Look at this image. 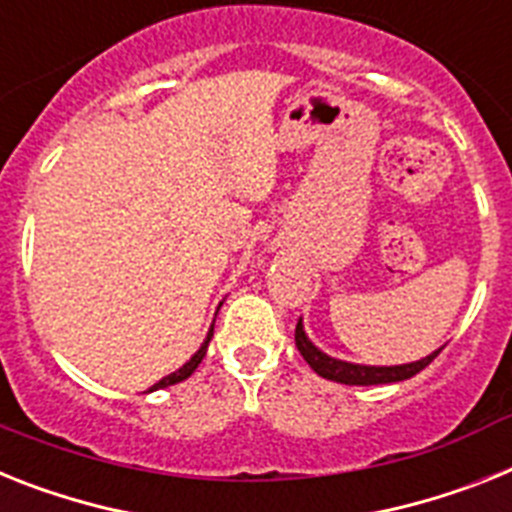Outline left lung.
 <instances>
[{
  "label": "left lung",
  "instance_id": "1",
  "mask_svg": "<svg viewBox=\"0 0 512 512\" xmlns=\"http://www.w3.org/2000/svg\"><path fill=\"white\" fill-rule=\"evenodd\" d=\"M294 341L299 354L304 356V362L315 369L317 375L325 377V380L343 382V385H388V382L409 380V377H414L416 372H422V369L427 367L437 354H440V349H437L435 354L424 356V359H419V362L395 364V367H367V364L341 362V359H333V356L322 354L315 343L309 341L307 333H304L302 320L296 322Z\"/></svg>",
  "mask_w": 512,
  "mask_h": 512
}]
</instances>
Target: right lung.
Wrapping results in <instances>:
<instances>
[{
    "mask_svg": "<svg viewBox=\"0 0 512 512\" xmlns=\"http://www.w3.org/2000/svg\"><path fill=\"white\" fill-rule=\"evenodd\" d=\"M210 338H213V325H210V330H208V338H205V341H203V346H200V349L195 351V356H192L190 362H187V364H182V367L176 369V372H171V375H166V377H163V380H158L156 385H153V388H150V393H153V390L169 388V385H176V382L187 380V377H190L192 372H195V369H197V364L203 362L205 351H208V343H210Z\"/></svg>",
    "mask_w": 512,
    "mask_h": 512,
    "instance_id": "obj_1",
    "label": "right lung"
}]
</instances>
